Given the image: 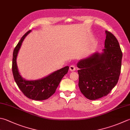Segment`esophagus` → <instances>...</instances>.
Returning a JSON list of instances; mask_svg holds the SVG:
<instances>
[{
    "instance_id": "34e87169",
    "label": "esophagus",
    "mask_w": 130,
    "mask_h": 130,
    "mask_svg": "<svg viewBox=\"0 0 130 130\" xmlns=\"http://www.w3.org/2000/svg\"><path fill=\"white\" fill-rule=\"evenodd\" d=\"M69 69L71 72H74V71H75L76 70V69L74 65H71L69 68Z\"/></svg>"
}]
</instances>
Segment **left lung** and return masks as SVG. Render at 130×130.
<instances>
[{
    "label": "left lung",
    "mask_w": 130,
    "mask_h": 130,
    "mask_svg": "<svg viewBox=\"0 0 130 130\" xmlns=\"http://www.w3.org/2000/svg\"><path fill=\"white\" fill-rule=\"evenodd\" d=\"M105 34L103 52H96L77 63L79 87L89 100H96L110 93L121 73L122 52L120 45L113 34L106 30Z\"/></svg>",
    "instance_id": "left-lung-1"
}]
</instances>
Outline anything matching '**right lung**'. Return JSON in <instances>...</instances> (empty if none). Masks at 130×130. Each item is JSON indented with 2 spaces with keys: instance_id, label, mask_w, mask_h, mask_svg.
<instances>
[{
  "instance_id": "1",
  "label": "right lung",
  "mask_w": 130,
  "mask_h": 130,
  "mask_svg": "<svg viewBox=\"0 0 130 130\" xmlns=\"http://www.w3.org/2000/svg\"><path fill=\"white\" fill-rule=\"evenodd\" d=\"M31 30L28 31L18 43L13 53L12 72L15 82L20 90L29 99L34 100H44L55 92L61 80L69 70V67L60 69L44 78L37 80H26L20 75L17 65V57L24 39Z\"/></svg>"
}]
</instances>
